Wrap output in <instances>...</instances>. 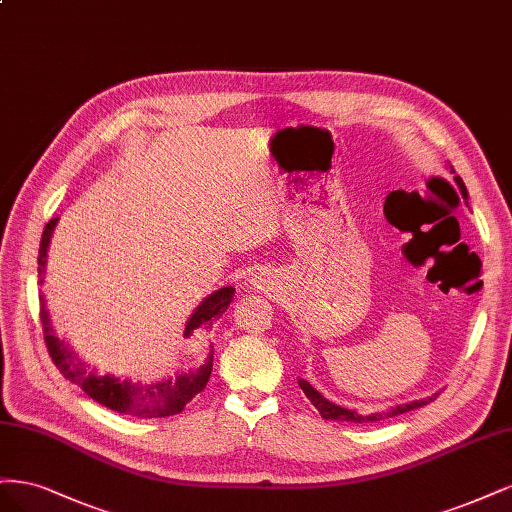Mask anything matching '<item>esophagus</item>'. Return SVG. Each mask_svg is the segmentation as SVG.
Segmentation results:
<instances>
[{"label": "esophagus", "mask_w": 512, "mask_h": 512, "mask_svg": "<svg viewBox=\"0 0 512 512\" xmlns=\"http://www.w3.org/2000/svg\"><path fill=\"white\" fill-rule=\"evenodd\" d=\"M253 280H255V285H257V287H259V285H261V283H263V278H261V276H255V278H253Z\"/></svg>", "instance_id": "obj_1"}]
</instances>
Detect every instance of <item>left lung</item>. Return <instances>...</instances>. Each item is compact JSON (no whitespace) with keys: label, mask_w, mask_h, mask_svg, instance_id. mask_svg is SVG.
Wrapping results in <instances>:
<instances>
[{"label":"left lung","mask_w":512,"mask_h":512,"mask_svg":"<svg viewBox=\"0 0 512 512\" xmlns=\"http://www.w3.org/2000/svg\"><path fill=\"white\" fill-rule=\"evenodd\" d=\"M302 391L306 393V398L312 402V406H315L323 419H332V421H351V423H374V421H383V419H389V417H395V415H402V412H408V410H415V408H421L425 404H430L436 400V395H432V398L427 400H417V402H410V404H400L395 406L387 412H372V415H357V410H349V408H342V406H336L329 400H325L323 395L312 387L308 381H298Z\"/></svg>","instance_id":"left-lung-1"}]
</instances>
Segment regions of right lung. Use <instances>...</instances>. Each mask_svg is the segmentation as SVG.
<instances>
[{"label":"right lung","instance_id":"add662e5","mask_svg":"<svg viewBox=\"0 0 512 512\" xmlns=\"http://www.w3.org/2000/svg\"><path fill=\"white\" fill-rule=\"evenodd\" d=\"M55 225H57V219H51L44 227L40 251H38L40 276L44 274L48 242H51ZM40 283H44V278H40ZM234 291L236 289L232 287H223L219 291H214L212 295H208V298L197 306L191 315L185 327V338L193 336L197 327L210 325L214 319H219L227 310V306L232 304ZM40 321L44 329V342H46L48 355H51V359L55 361L59 372L68 378V381H72L74 385H78L82 391H85L91 400L110 410H117L121 415H131L140 419H159V417L178 415V412L183 410L197 393L204 391L212 372V353H210L206 364L197 368L195 372L178 374L161 383H136V381H129V378L121 381V378H114L110 374L100 376L95 372H89L87 366L82 364V361H78L76 353L70 349V346L53 334L44 302H40Z\"/></svg>","mask_w":512,"mask_h":512}]
</instances>
